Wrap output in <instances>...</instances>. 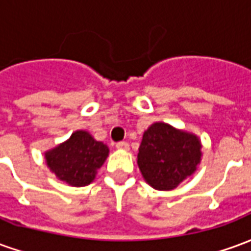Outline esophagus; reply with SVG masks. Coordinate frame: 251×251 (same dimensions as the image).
<instances>
[{
    "mask_svg": "<svg viewBox=\"0 0 251 251\" xmlns=\"http://www.w3.org/2000/svg\"><path fill=\"white\" fill-rule=\"evenodd\" d=\"M115 148H117V149H121V151H127V149H129V144L126 141H120L115 144Z\"/></svg>",
    "mask_w": 251,
    "mask_h": 251,
    "instance_id": "obj_1",
    "label": "esophagus"
}]
</instances>
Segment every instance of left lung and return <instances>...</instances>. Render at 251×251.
<instances>
[{
    "mask_svg": "<svg viewBox=\"0 0 251 251\" xmlns=\"http://www.w3.org/2000/svg\"><path fill=\"white\" fill-rule=\"evenodd\" d=\"M141 174L156 189H174L192 175L200 163V141L167 124H153L138 149Z\"/></svg>",
    "mask_w": 251,
    "mask_h": 251,
    "instance_id": "1",
    "label": "left lung"
}]
</instances>
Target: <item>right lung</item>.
<instances>
[{"instance_id": "add662e5", "label": "right lung", "mask_w": 251, "mask_h": 251, "mask_svg": "<svg viewBox=\"0 0 251 251\" xmlns=\"http://www.w3.org/2000/svg\"><path fill=\"white\" fill-rule=\"evenodd\" d=\"M109 154L103 142L95 141L87 131H75L62 145L46 153L47 164L57 177L74 187L90 184L97 169Z\"/></svg>"}]
</instances>
